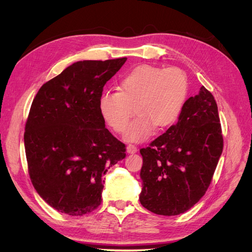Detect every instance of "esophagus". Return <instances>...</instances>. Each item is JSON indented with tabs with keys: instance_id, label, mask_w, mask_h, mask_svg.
Instances as JSON below:
<instances>
[{
	"instance_id": "obj_1",
	"label": "esophagus",
	"mask_w": 252,
	"mask_h": 252,
	"mask_svg": "<svg viewBox=\"0 0 252 252\" xmlns=\"http://www.w3.org/2000/svg\"><path fill=\"white\" fill-rule=\"evenodd\" d=\"M126 149H127L128 154H135V152L138 151V147L134 146V145H132V144H129Z\"/></svg>"
}]
</instances>
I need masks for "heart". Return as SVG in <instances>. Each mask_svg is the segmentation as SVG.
Wrapping results in <instances>:
<instances>
[{"mask_svg":"<svg viewBox=\"0 0 252 252\" xmlns=\"http://www.w3.org/2000/svg\"><path fill=\"white\" fill-rule=\"evenodd\" d=\"M119 90L101 94V117L114 131L122 133L135 108L139 117L127 128L125 140L142 143L155 134L158 126L164 129L179 120L187 100L188 79L178 67L144 64L122 77Z\"/></svg>","mask_w":252,"mask_h":252,"instance_id":"heart-1","label":"heart"}]
</instances>
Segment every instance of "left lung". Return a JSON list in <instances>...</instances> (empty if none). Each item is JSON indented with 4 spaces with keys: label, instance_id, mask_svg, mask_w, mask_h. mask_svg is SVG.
<instances>
[{
    "label": "left lung",
    "instance_id": "1",
    "mask_svg": "<svg viewBox=\"0 0 252 252\" xmlns=\"http://www.w3.org/2000/svg\"><path fill=\"white\" fill-rule=\"evenodd\" d=\"M222 151L218 105L202 86L185 102L178 123L140 150L143 207L169 217L189 210L207 191Z\"/></svg>",
    "mask_w": 252,
    "mask_h": 252
}]
</instances>
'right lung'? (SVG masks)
I'll use <instances>...</instances> for the list:
<instances>
[{
    "mask_svg": "<svg viewBox=\"0 0 252 252\" xmlns=\"http://www.w3.org/2000/svg\"><path fill=\"white\" fill-rule=\"evenodd\" d=\"M127 58L80 61L37 91L25 125L28 173L56 210L83 216L101 205L103 175L126 157L105 128L98 100Z\"/></svg>",
    "mask_w": 252,
    "mask_h": 252,
    "instance_id": "right-lung-1",
    "label": "right lung"
}]
</instances>
